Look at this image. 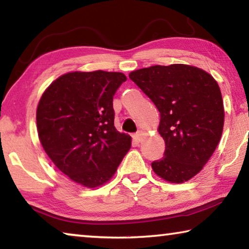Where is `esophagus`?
Listing matches in <instances>:
<instances>
[{"instance_id": "obj_1", "label": "esophagus", "mask_w": 249, "mask_h": 249, "mask_svg": "<svg viewBox=\"0 0 249 249\" xmlns=\"http://www.w3.org/2000/svg\"><path fill=\"white\" fill-rule=\"evenodd\" d=\"M142 134H141V133L135 134L134 136H133V140L136 142H142Z\"/></svg>"}]
</instances>
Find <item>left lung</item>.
Wrapping results in <instances>:
<instances>
[{
  "instance_id": "obj_1",
  "label": "left lung",
  "mask_w": 249,
  "mask_h": 249,
  "mask_svg": "<svg viewBox=\"0 0 249 249\" xmlns=\"http://www.w3.org/2000/svg\"><path fill=\"white\" fill-rule=\"evenodd\" d=\"M129 78L160 113L163 157L151 162L163 180L182 183L202 170L215 151L224 126L220 87L206 71L189 65L151 66Z\"/></svg>"
}]
</instances>
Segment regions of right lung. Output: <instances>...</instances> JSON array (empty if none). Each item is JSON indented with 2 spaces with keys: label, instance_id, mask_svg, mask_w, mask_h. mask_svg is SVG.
I'll return each mask as SVG.
<instances>
[{
  "label": "right lung",
  "instance_id": "1",
  "mask_svg": "<svg viewBox=\"0 0 249 249\" xmlns=\"http://www.w3.org/2000/svg\"><path fill=\"white\" fill-rule=\"evenodd\" d=\"M124 73H66L50 84L36 112L41 146L62 174L87 188L112 178L132 137L114 126L113 96Z\"/></svg>",
  "mask_w": 249,
  "mask_h": 249
}]
</instances>
